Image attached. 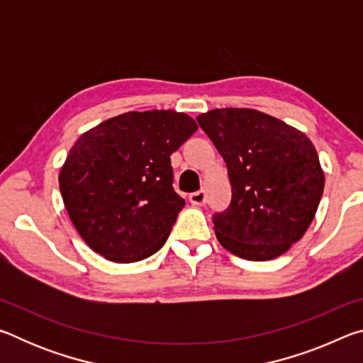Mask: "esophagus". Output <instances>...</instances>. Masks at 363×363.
<instances>
[{
    "label": "esophagus",
    "instance_id": "esophagus-1",
    "mask_svg": "<svg viewBox=\"0 0 363 363\" xmlns=\"http://www.w3.org/2000/svg\"><path fill=\"white\" fill-rule=\"evenodd\" d=\"M189 199H190V203L195 205V206L205 205V201H206V192H205V189H200L199 192L190 194Z\"/></svg>",
    "mask_w": 363,
    "mask_h": 363
}]
</instances>
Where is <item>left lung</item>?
I'll use <instances>...</instances> for the list:
<instances>
[{"label": "left lung", "instance_id": "8db88e82", "mask_svg": "<svg viewBox=\"0 0 363 363\" xmlns=\"http://www.w3.org/2000/svg\"><path fill=\"white\" fill-rule=\"evenodd\" d=\"M227 164L232 201L214 216L219 243L248 261H270L301 240L320 203L325 174L303 131L255 108L196 116Z\"/></svg>", "mask_w": 363, "mask_h": 363}]
</instances>
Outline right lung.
<instances>
[{
	"instance_id": "1",
	"label": "right lung",
	"mask_w": 363,
	"mask_h": 363,
	"mask_svg": "<svg viewBox=\"0 0 363 363\" xmlns=\"http://www.w3.org/2000/svg\"><path fill=\"white\" fill-rule=\"evenodd\" d=\"M174 110L126 112L77 139L59 173L69 218L88 247L136 262L163 247L186 205L173 190L171 153L196 131Z\"/></svg>"
}]
</instances>
